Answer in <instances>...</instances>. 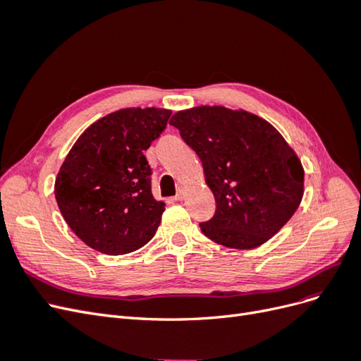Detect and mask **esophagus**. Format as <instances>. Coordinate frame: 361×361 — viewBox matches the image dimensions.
I'll return each mask as SVG.
<instances>
[{
	"instance_id": "34e87169",
	"label": "esophagus",
	"mask_w": 361,
	"mask_h": 361,
	"mask_svg": "<svg viewBox=\"0 0 361 361\" xmlns=\"http://www.w3.org/2000/svg\"><path fill=\"white\" fill-rule=\"evenodd\" d=\"M174 199H176V200H183L185 199V190L183 188H179L178 190V194H176V197H174Z\"/></svg>"
}]
</instances>
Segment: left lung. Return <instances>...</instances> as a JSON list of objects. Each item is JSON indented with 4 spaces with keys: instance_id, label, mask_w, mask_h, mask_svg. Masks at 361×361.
<instances>
[{
    "instance_id": "left-lung-1",
    "label": "left lung",
    "mask_w": 361,
    "mask_h": 361,
    "mask_svg": "<svg viewBox=\"0 0 361 361\" xmlns=\"http://www.w3.org/2000/svg\"><path fill=\"white\" fill-rule=\"evenodd\" d=\"M170 125L202 161L216 211L202 232L224 247L265 244L298 209L304 170L279 130L256 114L226 106L178 111Z\"/></svg>"
}]
</instances>
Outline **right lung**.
Returning a JSON list of instances; mask_svg holds the SVG:
<instances>
[{
	"label": "right lung",
	"mask_w": 361,
	"mask_h": 361,
	"mask_svg": "<svg viewBox=\"0 0 361 361\" xmlns=\"http://www.w3.org/2000/svg\"><path fill=\"white\" fill-rule=\"evenodd\" d=\"M170 110L125 108L87 128L54 185L59 209L84 244L128 255L155 236L166 203L152 195L145 157L167 126Z\"/></svg>",
	"instance_id": "add662e5"
}]
</instances>
